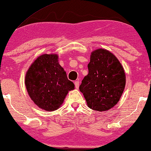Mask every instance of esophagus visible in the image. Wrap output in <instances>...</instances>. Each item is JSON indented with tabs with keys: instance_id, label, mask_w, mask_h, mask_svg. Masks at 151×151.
<instances>
[{
	"instance_id": "1",
	"label": "esophagus",
	"mask_w": 151,
	"mask_h": 151,
	"mask_svg": "<svg viewBox=\"0 0 151 151\" xmlns=\"http://www.w3.org/2000/svg\"><path fill=\"white\" fill-rule=\"evenodd\" d=\"M74 84H75L76 88H78V87H79V85H80V82L79 81H76L75 82H74Z\"/></svg>"
}]
</instances>
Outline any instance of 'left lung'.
I'll list each match as a JSON object with an SVG mask.
<instances>
[{
    "label": "left lung",
    "mask_w": 151,
    "mask_h": 151,
    "mask_svg": "<svg viewBox=\"0 0 151 151\" xmlns=\"http://www.w3.org/2000/svg\"><path fill=\"white\" fill-rule=\"evenodd\" d=\"M88 69L80 91L90 109L109 110L118 102L124 89L126 76L122 66L112 53L99 49L91 53Z\"/></svg>",
    "instance_id": "left-lung-1"
}]
</instances>
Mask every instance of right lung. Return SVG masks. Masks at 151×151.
<instances>
[{
    "label": "right lung",
    "mask_w": 151,
    "mask_h": 151,
    "mask_svg": "<svg viewBox=\"0 0 151 151\" xmlns=\"http://www.w3.org/2000/svg\"><path fill=\"white\" fill-rule=\"evenodd\" d=\"M55 54L39 56L27 72L25 85L30 98L38 107L47 111L58 109L74 84L58 63Z\"/></svg>",
    "instance_id": "add662e5"
}]
</instances>
